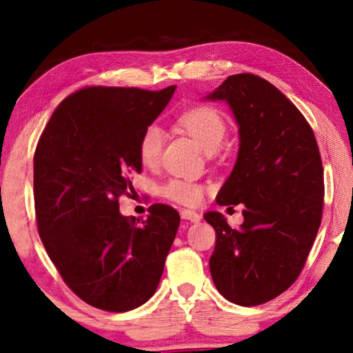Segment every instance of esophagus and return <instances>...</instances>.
Here are the masks:
<instances>
[{
	"label": "esophagus",
	"instance_id": "obj_1",
	"mask_svg": "<svg viewBox=\"0 0 353 353\" xmlns=\"http://www.w3.org/2000/svg\"><path fill=\"white\" fill-rule=\"evenodd\" d=\"M181 216H182V219L191 221V223H199V221H201V214L199 213H196L193 210H187V208H183V210H181Z\"/></svg>",
	"mask_w": 353,
	"mask_h": 353
}]
</instances>
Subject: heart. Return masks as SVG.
<instances>
[{
	"label": "heart",
	"mask_w": 353,
	"mask_h": 353,
	"mask_svg": "<svg viewBox=\"0 0 353 353\" xmlns=\"http://www.w3.org/2000/svg\"><path fill=\"white\" fill-rule=\"evenodd\" d=\"M177 126L193 139L207 154L216 152L227 135V123L213 107L196 105L179 113ZM163 132L155 124L143 130L139 141L140 162L152 168L160 162L163 151ZM165 198L183 205H196L202 199L204 188L185 179H170L162 187Z\"/></svg>",
	"instance_id": "b5f03b06"
}]
</instances>
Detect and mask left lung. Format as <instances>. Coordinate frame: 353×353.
<instances>
[{"label": "left lung", "mask_w": 353, "mask_h": 353, "mask_svg": "<svg viewBox=\"0 0 353 353\" xmlns=\"http://www.w3.org/2000/svg\"><path fill=\"white\" fill-rule=\"evenodd\" d=\"M212 101H227L238 124L240 151L219 190V205L243 204L232 229L218 212L204 214L216 232L210 272L227 301L261 305L286 291L305 266L324 207V168L305 117L260 76H229Z\"/></svg>", "instance_id": "left-lung-1"}]
</instances>
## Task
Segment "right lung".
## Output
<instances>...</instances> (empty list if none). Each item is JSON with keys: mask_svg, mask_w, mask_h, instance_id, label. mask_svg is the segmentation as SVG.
Returning <instances> with one entry per match:
<instances>
[{"mask_svg": "<svg viewBox=\"0 0 353 353\" xmlns=\"http://www.w3.org/2000/svg\"><path fill=\"white\" fill-rule=\"evenodd\" d=\"M176 85L83 87L65 98L34 154V202L41 243L70 290L88 305L129 312L151 299L181 223L152 204L123 216L118 199L141 172L139 141Z\"/></svg>", "mask_w": 353, "mask_h": 353, "instance_id": "right-lung-1", "label": "right lung"}]
</instances>
